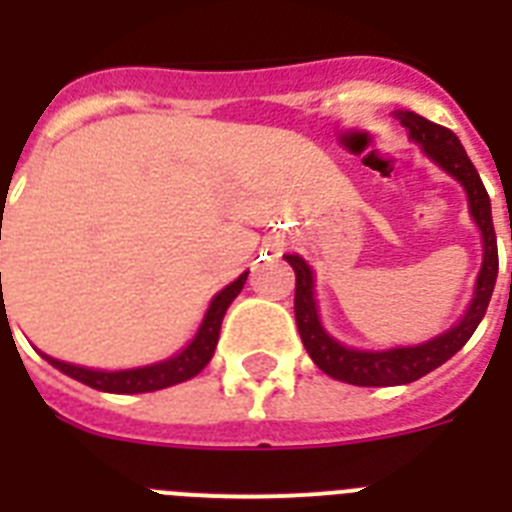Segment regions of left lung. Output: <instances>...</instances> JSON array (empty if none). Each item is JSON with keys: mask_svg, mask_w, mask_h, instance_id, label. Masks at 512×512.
<instances>
[{"mask_svg": "<svg viewBox=\"0 0 512 512\" xmlns=\"http://www.w3.org/2000/svg\"><path fill=\"white\" fill-rule=\"evenodd\" d=\"M395 117L408 130L413 141L421 146V151L463 185L468 196V211L481 230L484 261H481V272L476 277L474 298L468 303L463 319L453 329H447V332L421 342V345H411V348L358 350L345 348L322 327L319 306H316L314 298V272L298 253H287L285 261L295 269V324H298L308 356L324 374L340 379V382L356 384V387H392V384L416 382L437 366H442L447 358H453L471 340V335L487 314L489 298H492L494 282H497V235H494L492 225V204H489L487 188L481 183L474 162L468 159L466 149L460 146L458 135L437 125V122H429L416 112H395Z\"/></svg>", "mask_w": 512, "mask_h": 512, "instance_id": "8db88e82", "label": "left lung"}]
</instances>
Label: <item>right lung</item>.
<instances>
[{
    "label": "right lung",
    "mask_w": 512,
    "mask_h": 512,
    "mask_svg": "<svg viewBox=\"0 0 512 512\" xmlns=\"http://www.w3.org/2000/svg\"><path fill=\"white\" fill-rule=\"evenodd\" d=\"M0 238H2V217H0ZM2 277V274H0ZM248 280V272H243L235 282L219 290L214 295V301L206 308V316L201 327H198L196 337L188 342V348H183L177 356L167 358V361L151 363V366H141V369H125V371H96L86 369V366H75V363L57 361L52 356H41L52 363L54 369H59L67 377L78 379V382L94 387L101 392H112V395H138V392H154L164 390V387H172V384L188 382L204 369L206 363L214 356V348H217L219 329H222V319H225L230 303L238 298V293L243 290ZM4 308V301H2Z\"/></svg>",
    "instance_id": "add662e5"
}]
</instances>
